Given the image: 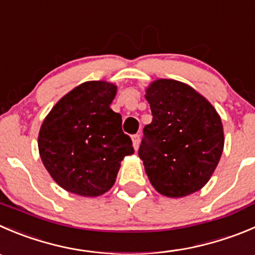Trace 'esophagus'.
Segmentation results:
<instances>
[{
	"instance_id": "1",
	"label": "esophagus",
	"mask_w": 255,
	"mask_h": 255,
	"mask_svg": "<svg viewBox=\"0 0 255 255\" xmlns=\"http://www.w3.org/2000/svg\"><path fill=\"white\" fill-rule=\"evenodd\" d=\"M132 142H133V147H134V149L137 150L138 147H139V142H140L139 134H133L132 135Z\"/></svg>"
}]
</instances>
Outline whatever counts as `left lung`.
I'll use <instances>...</instances> for the list:
<instances>
[{"instance_id": "8db88e82", "label": "left lung", "mask_w": 255, "mask_h": 255, "mask_svg": "<svg viewBox=\"0 0 255 255\" xmlns=\"http://www.w3.org/2000/svg\"><path fill=\"white\" fill-rule=\"evenodd\" d=\"M145 98L153 120L143 128L138 155L150 183L170 198L194 193L221 159V117L203 96L178 81H155Z\"/></svg>"}]
</instances>
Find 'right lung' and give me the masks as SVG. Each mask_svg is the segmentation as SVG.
Instances as JSON below:
<instances>
[{"instance_id": "1", "label": "right lung", "mask_w": 255, "mask_h": 255, "mask_svg": "<svg viewBox=\"0 0 255 255\" xmlns=\"http://www.w3.org/2000/svg\"><path fill=\"white\" fill-rule=\"evenodd\" d=\"M117 87L85 82L57 102L42 123L38 149L44 167L63 189L97 197L115 184L121 162L134 153L122 130V117L111 110Z\"/></svg>"}]
</instances>
